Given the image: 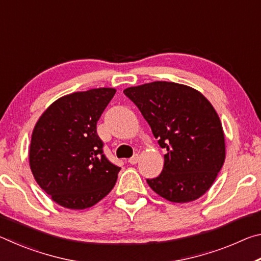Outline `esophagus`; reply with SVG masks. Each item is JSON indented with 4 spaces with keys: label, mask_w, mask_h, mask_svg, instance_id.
Wrapping results in <instances>:
<instances>
[{
    "label": "esophagus",
    "mask_w": 261,
    "mask_h": 261,
    "mask_svg": "<svg viewBox=\"0 0 261 261\" xmlns=\"http://www.w3.org/2000/svg\"><path fill=\"white\" fill-rule=\"evenodd\" d=\"M138 160H139V155H138V154H136V155H134L131 159H129V161H127V162H129L130 165H136V163L138 162Z\"/></svg>",
    "instance_id": "esophagus-1"
}]
</instances>
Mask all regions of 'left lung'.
Listing matches in <instances>:
<instances>
[{
    "instance_id": "1",
    "label": "left lung",
    "mask_w": 261,
    "mask_h": 261,
    "mask_svg": "<svg viewBox=\"0 0 261 261\" xmlns=\"http://www.w3.org/2000/svg\"><path fill=\"white\" fill-rule=\"evenodd\" d=\"M124 94L140 110L162 148V173L147 179L154 192L173 202L200 198L213 185L226 159L220 117L194 88L171 82L127 87Z\"/></svg>"
}]
</instances>
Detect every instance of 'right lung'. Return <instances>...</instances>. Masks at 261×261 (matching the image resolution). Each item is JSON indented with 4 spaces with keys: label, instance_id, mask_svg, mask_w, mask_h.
<instances>
[{
    "label": "right lung",
    "instance_id": "right-lung-1",
    "mask_svg": "<svg viewBox=\"0 0 261 261\" xmlns=\"http://www.w3.org/2000/svg\"><path fill=\"white\" fill-rule=\"evenodd\" d=\"M115 88L74 92L54 101L35 124L30 145L34 179L56 204L85 210L112 191L120 167L103 154L96 123Z\"/></svg>",
    "mask_w": 261,
    "mask_h": 261
}]
</instances>
